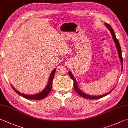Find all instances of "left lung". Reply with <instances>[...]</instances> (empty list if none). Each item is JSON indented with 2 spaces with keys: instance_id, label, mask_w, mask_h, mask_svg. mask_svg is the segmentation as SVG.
<instances>
[{
  "instance_id": "8db88e82",
  "label": "left lung",
  "mask_w": 128,
  "mask_h": 128,
  "mask_svg": "<svg viewBox=\"0 0 128 128\" xmlns=\"http://www.w3.org/2000/svg\"><path fill=\"white\" fill-rule=\"evenodd\" d=\"M105 24L106 25V28H108V30H110L111 34H112V35L113 40H114L115 44L116 47V49H117L118 52V56H119L120 61H121L122 70V68H123V59H122V50H121V47H120V44H119V40H118V39L116 38V36H115V34L114 31V30H113V29L112 28V26H111L109 25V24H107V23H105ZM68 74H70V76L71 79L74 81V90H75V91H76V92L78 93V95H80L81 97H82V98H88V99H98V98H102L103 97H104V96H105L109 95V94L113 90H111L110 91H109V92H108V93L105 94H104V95H100V96H92V95H88V94H86L85 92H84L83 91H82L80 90V89L79 88L78 82H77L76 78H74V76L73 74H72V72L71 71H69Z\"/></svg>"
}]
</instances>
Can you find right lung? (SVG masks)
Masks as SVG:
<instances>
[{"mask_svg": "<svg viewBox=\"0 0 128 128\" xmlns=\"http://www.w3.org/2000/svg\"><path fill=\"white\" fill-rule=\"evenodd\" d=\"M56 68L54 69L51 72V74H50L49 80H48V82L47 85L44 90H43L42 91H41L40 92L35 94V95H26V94H24L23 93H21L20 92H19L18 91L16 90V89L14 88L12 85L11 86L12 88H13V90L15 91V92H16V94H19V95L22 96L23 98H27V99H30V100H42L43 98H45L47 97L52 90L53 80L54 79L55 72H56Z\"/></svg>", "mask_w": 128, "mask_h": 128, "instance_id": "obj_1", "label": "right lung"}]
</instances>
